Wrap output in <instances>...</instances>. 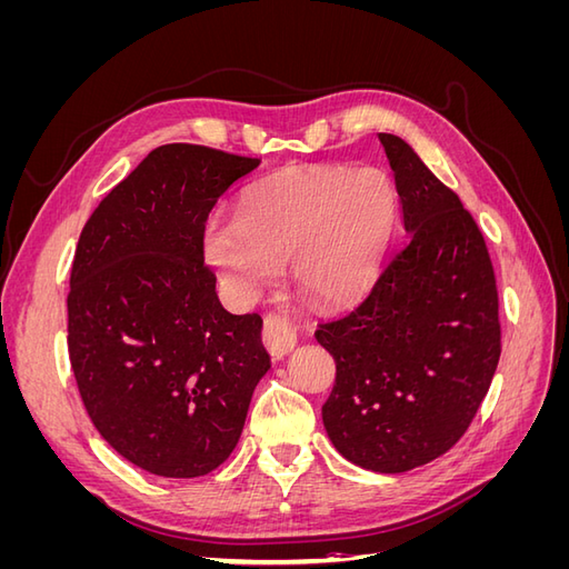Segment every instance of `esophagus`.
I'll return each instance as SVG.
<instances>
[{
  "label": "esophagus",
  "mask_w": 569,
  "mask_h": 569,
  "mask_svg": "<svg viewBox=\"0 0 569 569\" xmlns=\"http://www.w3.org/2000/svg\"><path fill=\"white\" fill-rule=\"evenodd\" d=\"M263 343L274 358H284L289 351H295L297 347V330L287 318L282 316H266L263 322Z\"/></svg>",
  "instance_id": "obj_1"
}]
</instances>
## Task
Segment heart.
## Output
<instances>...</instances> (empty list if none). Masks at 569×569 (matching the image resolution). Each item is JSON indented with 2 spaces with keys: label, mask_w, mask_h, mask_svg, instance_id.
Here are the masks:
<instances>
[{
  "label": "heart",
  "mask_w": 569,
  "mask_h": 569,
  "mask_svg": "<svg viewBox=\"0 0 569 569\" xmlns=\"http://www.w3.org/2000/svg\"><path fill=\"white\" fill-rule=\"evenodd\" d=\"M396 192L375 166L284 168L249 184L234 216L203 230V256L239 301L291 280L327 306H349L380 280Z\"/></svg>",
  "instance_id": "1"
}]
</instances>
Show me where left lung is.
Wrapping results in <instances>:
<instances>
[{
	"label": "left lung",
	"mask_w": 569,
	"mask_h": 569,
	"mask_svg": "<svg viewBox=\"0 0 569 569\" xmlns=\"http://www.w3.org/2000/svg\"><path fill=\"white\" fill-rule=\"evenodd\" d=\"M380 142L410 239L368 299L316 339L337 363L327 437L353 465L396 475L443 456L470 427L501 358V322L470 211L401 137Z\"/></svg>",
	"instance_id": "1"
}]
</instances>
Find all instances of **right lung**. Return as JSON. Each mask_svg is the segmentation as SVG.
<instances>
[{"mask_svg": "<svg viewBox=\"0 0 569 569\" xmlns=\"http://www.w3.org/2000/svg\"><path fill=\"white\" fill-rule=\"evenodd\" d=\"M261 163L163 144L84 222L68 291V356L97 432L159 477L216 470L270 370L258 313L220 306L203 230L230 184Z\"/></svg>", "mask_w": 569, "mask_h": 569, "instance_id": "right-lung-1", "label": "right lung"}]
</instances>
